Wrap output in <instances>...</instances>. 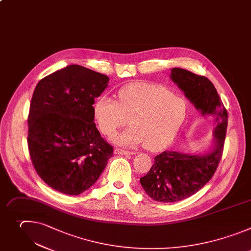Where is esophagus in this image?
<instances>
[{"label":"esophagus","instance_id":"esophagus-1","mask_svg":"<svg viewBox=\"0 0 251 251\" xmlns=\"http://www.w3.org/2000/svg\"><path fill=\"white\" fill-rule=\"evenodd\" d=\"M115 153L116 154H123V155H128V154H134V152L132 151H127V150H124L121 148H116L115 149Z\"/></svg>","mask_w":251,"mask_h":251}]
</instances>
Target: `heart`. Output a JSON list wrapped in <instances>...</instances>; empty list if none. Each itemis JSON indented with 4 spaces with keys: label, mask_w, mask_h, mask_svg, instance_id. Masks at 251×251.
<instances>
[{
    "label": "heart",
    "mask_w": 251,
    "mask_h": 251,
    "mask_svg": "<svg viewBox=\"0 0 251 251\" xmlns=\"http://www.w3.org/2000/svg\"><path fill=\"white\" fill-rule=\"evenodd\" d=\"M94 120L103 134L113 136L127 124L131 126L116 137L121 145L144 144L160 150L176 136L187 115L186 101L169 88L145 82L122 87L116 100L101 96L93 107Z\"/></svg>",
    "instance_id": "heart-1"
}]
</instances>
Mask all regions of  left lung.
Segmentation results:
<instances>
[{"mask_svg": "<svg viewBox=\"0 0 251 251\" xmlns=\"http://www.w3.org/2000/svg\"><path fill=\"white\" fill-rule=\"evenodd\" d=\"M171 79L203 116H213L215 140L211 152L205 155L163 151L155 156L154 164L140 178V184L150 198L161 203L181 201L211 180L223 156L228 118L215 86L208 78L182 68H173Z\"/></svg>", "mask_w": 251, "mask_h": 251, "instance_id": "obj_1", "label": "left lung"}]
</instances>
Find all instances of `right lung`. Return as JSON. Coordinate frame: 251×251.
Segmentation results:
<instances>
[{
	"mask_svg": "<svg viewBox=\"0 0 251 251\" xmlns=\"http://www.w3.org/2000/svg\"><path fill=\"white\" fill-rule=\"evenodd\" d=\"M109 77L69 65L36 85L27 118V146L38 176L52 189L76 196L102 174L114 147L96 127L95 98Z\"/></svg>",
	"mask_w": 251,
	"mask_h": 251,
	"instance_id": "obj_1",
	"label": "right lung"
}]
</instances>
